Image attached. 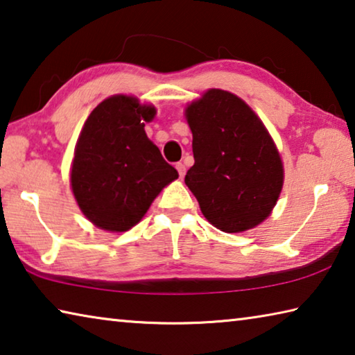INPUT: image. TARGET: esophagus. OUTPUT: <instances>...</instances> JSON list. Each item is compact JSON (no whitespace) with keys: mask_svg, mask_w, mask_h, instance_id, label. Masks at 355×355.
Masks as SVG:
<instances>
[{"mask_svg":"<svg viewBox=\"0 0 355 355\" xmlns=\"http://www.w3.org/2000/svg\"><path fill=\"white\" fill-rule=\"evenodd\" d=\"M175 169L178 171V175L183 178V177H184V173H186V169H184V166H183L182 163H177V164H175Z\"/></svg>","mask_w":355,"mask_h":355,"instance_id":"obj_1","label":"esophagus"}]
</instances>
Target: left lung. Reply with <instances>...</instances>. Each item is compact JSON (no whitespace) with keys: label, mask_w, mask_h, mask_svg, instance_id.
<instances>
[{"label":"left lung","mask_w":355,"mask_h":355,"mask_svg":"<svg viewBox=\"0 0 355 355\" xmlns=\"http://www.w3.org/2000/svg\"><path fill=\"white\" fill-rule=\"evenodd\" d=\"M194 166L184 183L209 224L225 233L250 230L271 214L284 164L271 135L235 94L209 89L186 107Z\"/></svg>","instance_id":"1"}]
</instances>
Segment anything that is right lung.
I'll use <instances>...</instances> for the list:
<instances>
[{
	"instance_id": "right-lung-1",
	"label": "right lung",
	"mask_w": 355,
	"mask_h": 355,
	"mask_svg": "<svg viewBox=\"0 0 355 355\" xmlns=\"http://www.w3.org/2000/svg\"><path fill=\"white\" fill-rule=\"evenodd\" d=\"M155 106L112 95L95 107L78 137L70 184L83 214L98 228L127 232L164 186L178 178L146 135Z\"/></svg>"
}]
</instances>
